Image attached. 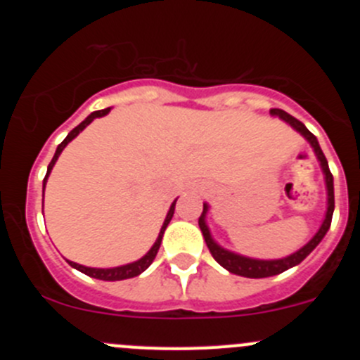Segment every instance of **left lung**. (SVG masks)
<instances>
[{"label": "left lung", "mask_w": 360, "mask_h": 360, "mask_svg": "<svg viewBox=\"0 0 360 360\" xmlns=\"http://www.w3.org/2000/svg\"><path fill=\"white\" fill-rule=\"evenodd\" d=\"M270 112L274 116H278V118L285 120V122H288L292 129H296L297 132H300L301 136L310 143V146L314 148L315 155H317L319 162H321L322 172H324V177H326V188H328V212H326L324 221H322V226L319 228V231L314 235V238H311L307 245H303L300 250H296V252L291 254V256L282 257V259H252V257H245V256H240V254L231 252V250L223 249L221 245H217L216 242H214V238L210 237L209 228H207L205 224V214L207 210H209V205L203 203V212L202 216L198 217V226H200L203 238H205V244L207 248H209L210 254H212V257L221 264V266L226 268L228 271H231V274L240 275V277H249V278L271 277V275H278L282 274V271L300 264L301 261L311 252V250L321 244V240L324 238V235L328 233L329 226H331L333 212H335V186H333V174L331 170H329L328 160H326L321 146H319L317 137H315L314 134H311L310 130L300 122V120H296L294 116L289 115V112L277 110V108H275V110H270Z\"/></svg>", "instance_id": "8db88e82"}]
</instances>
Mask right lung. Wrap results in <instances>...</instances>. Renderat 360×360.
<instances>
[{
  "mask_svg": "<svg viewBox=\"0 0 360 360\" xmlns=\"http://www.w3.org/2000/svg\"><path fill=\"white\" fill-rule=\"evenodd\" d=\"M110 111H111V108H106V110H101V111H94V112H90V115L86 116V118L83 120V122L79 123L78 127H75V129H72L71 132L68 134L66 139H64L63 143H60L59 146H57V151H56V155H53L52 162L49 163V169H46V176H45V179H43V191H45L46 179H49V176H50V172H52L53 165H56L57 158H59V155L63 153L64 148L68 146V143H71V141L75 139V137L78 136V134L82 132V130L85 129L86 125H89V123H92L94 120L99 118V116L108 115V112H110ZM176 202H177V200H174V202H172V205H170L169 212H167V217H165V221H163L162 230H160L157 242H155L153 248H151L150 250H148V252L144 254V256L141 257V259L134 261V263H129V264H123V266H116V268H89V266H83V264L72 263V261H68V263L71 264L72 268H76V270H78V271H82V274L89 275V277H94V278H99V281H108V282H112V281H125V278L137 277V275L143 274V271L146 270V268L150 266L151 263H153L155 256H157V252H158V249H160V244H162L163 231H165L167 224L170 223V219H172V216H174V209H176Z\"/></svg>",
  "mask_w": 360,
  "mask_h": 360,
  "instance_id": "1",
  "label": "right lung"
}]
</instances>
